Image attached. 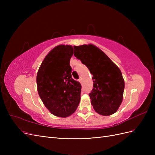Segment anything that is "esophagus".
Wrapping results in <instances>:
<instances>
[{
    "label": "esophagus",
    "mask_w": 155,
    "mask_h": 155,
    "mask_svg": "<svg viewBox=\"0 0 155 155\" xmlns=\"http://www.w3.org/2000/svg\"><path fill=\"white\" fill-rule=\"evenodd\" d=\"M78 81H79V83H82V78H79V79H78Z\"/></svg>",
    "instance_id": "esophagus-1"
}]
</instances>
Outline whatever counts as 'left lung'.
Returning <instances> with one entry per match:
<instances>
[{"mask_svg": "<svg viewBox=\"0 0 155 155\" xmlns=\"http://www.w3.org/2000/svg\"><path fill=\"white\" fill-rule=\"evenodd\" d=\"M74 55L92 74L93 88L89 96L96 112L113 114L123 100L125 83L120 68L100 48L93 45L74 46Z\"/></svg>", "mask_w": 155, "mask_h": 155, "instance_id": "8db88e82", "label": "left lung"}]
</instances>
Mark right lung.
<instances>
[{
	"mask_svg": "<svg viewBox=\"0 0 155 155\" xmlns=\"http://www.w3.org/2000/svg\"><path fill=\"white\" fill-rule=\"evenodd\" d=\"M74 48L58 45L46 55L37 74V91L51 114L66 118L76 111L81 99V85L72 78L70 58Z\"/></svg>",
	"mask_w": 155,
	"mask_h": 155,
	"instance_id": "right-lung-1",
	"label": "right lung"
}]
</instances>
